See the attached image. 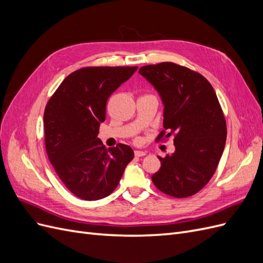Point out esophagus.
Wrapping results in <instances>:
<instances>
[{
  "mask_svg": "<svg viewBox=\"0 0 263 263\" xmlns=\"http://www.w3.org/2000/svg\"><path fill=\"white\" fill-rule=\"evenodd\" d=\"M146 151H141V150H135L134 151V155L136 156V157H144V156H146Z\"/></svg>",
  "mask_w": 263,
  "mask_h": 263,
  "instance_id": "esophagus-1",
  "label": "esophagus"
}]
</instances>
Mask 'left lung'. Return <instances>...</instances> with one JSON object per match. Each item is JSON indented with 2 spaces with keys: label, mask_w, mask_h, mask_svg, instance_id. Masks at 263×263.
Wrapping results in <instances>:
<instances>
[{
  "label": "left lung",
  "mask_w": 263,
  "mask_h": 263,
  "mask_svg": "<svg viewBox=\"0 0 263 263\" xmlns=\"http://www.w3.org/2000/svg\"><path fill=\"white\" fill-rule=\"evenodd\" d=\"M164 104V129L157 141L173 136L176 153L158 157L153 180L162 193L177 198L196 194L212 179L224 151L227 126L212 84L201 73L174 62L139 69Z\"/></svg>",
  "instance_id": "8db88e82"
}]
</instances>
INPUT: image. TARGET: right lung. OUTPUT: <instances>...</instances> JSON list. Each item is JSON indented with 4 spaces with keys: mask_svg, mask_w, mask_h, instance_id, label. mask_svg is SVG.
<instances>
[{
    "mask_svg": "<svg viewBox=\"0 0 263 263\" xmlns=\"http://www.w3.org/2000/svg\"><path fill=\"white\" fill-rule=\"evenodd\" d=\"M137 67H85L61 82L44 113L45 147L55 173L77 197L95 201L118 185L134 158L124 144L108 148L98 138L106 103Z\"/></svg>",
    "mask_w": 263,
    "mask_h": 263,
    "instance_id": "obj_1",
    "label": "right lung"
}]
</instances>
